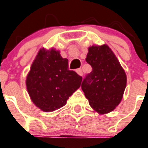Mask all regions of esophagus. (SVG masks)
<instances>
[{"mask_svg": "<svg viewBox=\"0 0 148 148\" xmlns=\"http://www.w3.org/2000/svg\"><path fill=\"white\" fill-rule=\"evenodd\" d=\"M75 71H76V73H78V75H80V76H83V72H82V70H81V68L77 69Z\"/></svg>", "mask_w": 148, "mask_h": 148, "instance_id": "1", "label": "esophagus"}]
</instances>
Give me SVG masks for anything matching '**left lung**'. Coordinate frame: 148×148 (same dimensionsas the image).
Instances as JSON below:
<instances>
[{"mask_svg": "<svg viewBox=\"0 0 148 148\" xmlns=\"http://www.w3.org/2000/svg\"><path fill=\"white\" fill-rule=\"evenodd\" d=\"M86 61L92 67L81 84L90 106L99 114L111 112L120 104L126 86V75L107 44L88 48Z\"/></svg>", "mask_w": 148, "mask_h": 148, "instance_id": "obj_1", "label": "left lung"}]
</instances>
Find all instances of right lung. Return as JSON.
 I'll return each mask as SVG.
<instances>
[{
    "label": "right lung",
    "mask_w": 148,
    "mask_h": 148,
    "mask_svg": "<svg viewBox=\"0 0 148 148\" xmlns=\"http://www.w3.org/2000/svg\"><path fill=\"white\" fill-rule=\"evenodd\" d=\"M82 77L68 70V60L51 48L40 49L26 78L31 100L42 111L49 112L63 107L81 86Z\"/></svg>",
    "instance_id": "add662e5"
}]
</instances>
